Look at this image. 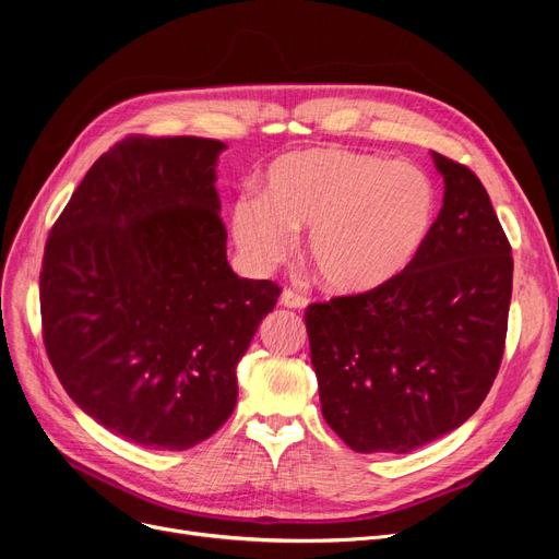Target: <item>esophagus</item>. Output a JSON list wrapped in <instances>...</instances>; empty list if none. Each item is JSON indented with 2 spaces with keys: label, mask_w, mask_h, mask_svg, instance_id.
<instances>
[{
  "label": "esophagus",
  "mask_w": 559,
  "mask_h": 559,
  "mask_svg": "<svg viewBox=\"0 0 559 559\" xmlns=\"http://www.w3.org/2000/svg\"><path fill=\"white\" fill-rule=\"evenodd\" d=\"M280 302L284 308H294V310H302L308 306V298L306 296H300V294H296V292H292V289H284L282 292V296H280Z\"/></svg>",
  "instance_id": "obj_1"
}]
</instances>
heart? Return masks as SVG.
Listing matches in <instances>:
<instances>
[{
    "instance_id": "obj_1",
    "label": "heart",
    "mask_w": 559,
    "mask_h": 559,
    "mask_svg": "<svg viewBox=\"0 0 559 559\" xmlns=\"http://www.w3.org/2000/svg\"><path fill=\"white\" fill-rule=\"evenodd\" d=\"M438 193L411 163L359 151H292L267 167L263 193L230 210L233 240L253 267L289 257L294 233L308 230V257L337 294H370L399 280L425 249Z\"/></svg>"
}]
</instances>
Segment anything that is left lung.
<instances>
[{
  "label": "left lung",
  "mask_w": 559,
  "mask_h": 559,
  "mask_svg": "<svg viewBox=\"0 0 559 559\" xmlns=\"http://www.w3.org/2000/svg\"><path fill=\"white\" fill-rule=\"evenodd\" d=\"M431 156L445 195L417 261L378 292L306 310L321 413L366 454L411 452L464 425L506 347L511 242L480 179Z\"/></svg>",
  "instance_id": "1"
}]
</instances>
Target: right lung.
<instances>
[{
  "instance_id": "1",
  "label": "right lung",
  "mask_w": 559,
  "mask_h": 559,
  "mask_svg": "<svg viewBox=\"0 0 559 559\" xmlns=\"http://www.w3.org/2000/svg\"><path fill=\"white\" fill-rule=\"evenodd\" d=\"M224 142L128 134L48 233L41 333L64 392L154 450L210 438L238 401V364L280 286L226 261L214 189Z\"/></svg>"
}]
</instances>
